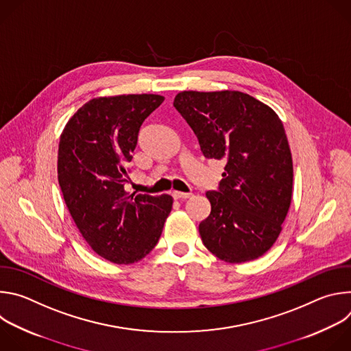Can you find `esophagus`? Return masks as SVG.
I'll list each match as a JSON object with an SVG mask.
<instances>
[{
  "mask_svg": "<svg viewBox=\"0 0 351 351\" xmlns=\"http://www.w3.org/2000/svg\"><path fill=\"white\" fill-rule=\"evenodd\" d=\"M173 198L175 199H186V198H190L193 194L191 193H182V191H173L172 193Z\"/></svg>",
  "mask_w": 351,
  "mask_h": 351,
  "instance_id": "obj_1",
  "label": "esophagus"
}]
</instances>
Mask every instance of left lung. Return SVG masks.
<instances>
[{
  "label": "left lung",
  "mask_w": 351,
  "mask_h": 351,
  "mask_svg": "<svg viewBox=\"0 0 351 351\" xmlns=\"http://www.w3.org/2000/svg\"><path fill=\"white\" fill-rule=\"evenodd\" d=\"M206 158L225 160L211 214L198 226L204 245L225 263L264 256L291 203L293 161L276 112L241 91H180L173 99Z\"/></svg>",
  "instance_id": "left-lung-1"
}]
</instances>
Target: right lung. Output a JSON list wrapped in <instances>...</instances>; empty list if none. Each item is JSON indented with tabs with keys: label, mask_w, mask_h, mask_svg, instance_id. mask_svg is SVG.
Masks as SVG:
<instances>
[{
	"label": "right lung",
	"mask_w": 351,
	"mask_h": 351,
	"mask_svg": "<svg viewBox=\"0 0 351 351\" xmlns=\"http://www.w3.org/2000/svg\"><path fill=\"white\" fill-rule=\"evenodd\" d=\"M164 99L93 98L61 133L58 182L65 204L93 252L114 264H133L152 252L172 210L169 194L129 195L123 187L140 126Z\"/></svg>",
	"instance_id": "obj_1"
}]
</instances>
